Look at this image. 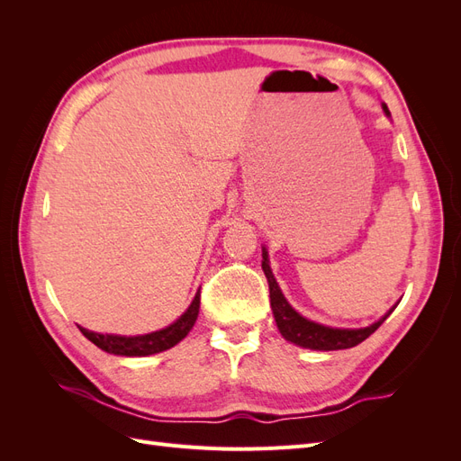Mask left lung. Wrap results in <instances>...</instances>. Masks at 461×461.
<instances>
[{
  "label": "left lung",
  "mask_w": 461,
  "mask_h": 461,
  "mask_svg": "<svg viewBox=\"0 0 461 461\" xmlns=\"http://www.w3.org/2000/svg\"><path fill=\"white\" fill-rule=\"evenodd\" d=\"M383 109L388 115V107L383 105ZM261 267L269 283L271 310H273L278 330H281V334L286 340L294 342L302 348H310V350H346V348H354L359 342H364L367 337H371V334L384 323V319L394 310L393 308L384 317L376 321V323L366 329H332V327L319 325V323H313V321L302 317L298 312L290 308V303L286 302L281 288H278L275 281L273 271L269 267L267 252H265V249H263Z\"/></svg>",
  "instance_id": "obj_1"
}]
</instances>
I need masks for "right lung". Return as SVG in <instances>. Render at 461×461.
<instances>
[{
	"instance_id": "add662e5",
	"label": "right lung",
	"mask_w": 461,
	"mask_h": 461,
	"mask_svg": "<svg viewBox=\"0 0 461 461\" xmlns=\"http://www.w3.org/2000/svg\"><path fill=\"white\" fill-rule=\"evenodd\" d=\"M200 313V290L196 298L190 303V308L185 312V315H180L171 327L161 329L158 332H149L142 334V337H117V334H100L94 330L80 329V332L85 337L94 342L97 348H102L107 354H115V356H127V357H136V356H151V354H159L163 350H169L175 344L183 340L190 329L196 323Z\"/></svg>"
}]
</instances>
